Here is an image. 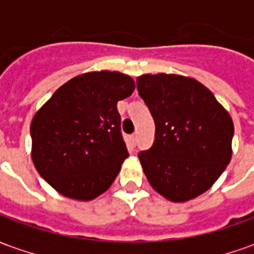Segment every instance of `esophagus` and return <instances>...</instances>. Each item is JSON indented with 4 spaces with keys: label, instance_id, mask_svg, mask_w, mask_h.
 <instances>
[{
    "label": "esophagus",
    "instance_id": "esophagus-1",
    "mask_svg": "<svg viewBox=\"0 0 254 254\" xmlns=\"http://www.w3.org/2000/svg\"><path fill=\"white\" fill-rule=\"evenodd\" d=\"M129 143L132 144V145H136V136H134V134L129 136Z\"/></svg>",
    "mask_w": 254,
    "mask_h": 254
}]
</instances>
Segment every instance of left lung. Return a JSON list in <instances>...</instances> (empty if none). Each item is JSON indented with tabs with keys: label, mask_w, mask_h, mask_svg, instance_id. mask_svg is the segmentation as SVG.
<instances>
[{
	"label": "left lung",
	"mask_w": 254,
	"mask_h": 254,
	"mask_svg": "<svg viewBox=\"0 0 254 254\" xmlns=\"http://www.w3.org/2000/svg\"><path fill=\"white\" fill-rule=\"evenodd\" d=\"M138 95L155 121V141L138 154L144 174L174 202L200 196L231 160L234 124L209 89L181 74H143Z\"/></svg>",
	"instance_id": "8db88e82"
}]
</instances>
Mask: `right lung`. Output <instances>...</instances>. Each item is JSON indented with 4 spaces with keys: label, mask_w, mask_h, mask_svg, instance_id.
Segmentation results:
<instances>
[{
    "label": "right lung",
    "mask_w": 254,
    "mask_h": 254,
    "mask_svg": "<svg viewBox=\"0 0 254 254\" xmlns=\"http://www.w3.org/2000/svg\"><path fill=\"white\" fill-rule=\"evenodd\" d=\"M133 91V78L124 73H83L61 85L36 111L31 156L58 193L88 201L111 187L129 155L117 103Z\"/></svg>",
    "instance_id": "right-lung-1"
}]
</instances>
